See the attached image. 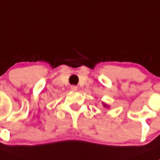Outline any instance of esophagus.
Masks as SVG:
<instances>
[{
    "label": "esophagus",
    "mask_w": 160,
    "mask_h": 160,
    "mask_svg": "<svg viewBox=\"0 0 160 160\" xmlns=\"http://www.w3.org/2000/svg\"><path fill=\"white\" fill-rule=\"evenodd\" d=\"M71 90H73V91H76L78 89V86H74V85H73V86H71Z\"/></svg>",
    "instance_id": "1"
}]
</instances>
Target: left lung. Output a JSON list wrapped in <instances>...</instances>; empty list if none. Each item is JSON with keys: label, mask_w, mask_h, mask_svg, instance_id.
Returning <instances> with one entry per match:
<instances>
[{"label": "left lung", "mask_w": 160, "mask_h": 160, "mask_svg": "<svg viewBox=\"0 0 160 160\" xmlns=\"http://www.w3.org/2000/svg\"><path fill=\"white\" fill-rule=\"evenodd\" d=\"M104 107H107V105H106V104H104Z\"/></svg>", "instance_id": "left-lung-1"}]
</instances>
